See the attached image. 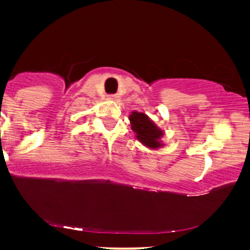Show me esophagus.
I'll return each instance as SVG.
<instances>
[{"label": "esophagus", "mask_w": 250, "mask_h": 250, "mask_svg": "<svg viewBox=\"0 0 250 250\" xmlns=\"http://www.w3.org/2000/svg\"><path fill=\"white\" fill-rule=\"evenodd\" d=\"M109 100H113V101H117V100H119V96H117V95H109Z\"/></svg>", "instance_id": "1"}]
</instances>
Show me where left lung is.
<instances>
[{"instance_id":"obj_1","label":"left lung","mask_w":250,"mask_h":250,"mask_svg":"<svg viewBox=\"0 0 250 250\" xmlns=\"http://www.w3.org/2000/svg\"><path fill=\"white\" fill-rule=\"evenodd\" d=\"M131 130L135 133V137L143 146L149 149H159L165 146L162 137L165 131L156 125L153 120L145 113L134 110L129 115Z\"/></svg>"}]
</instances>
